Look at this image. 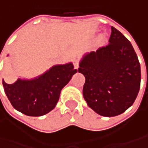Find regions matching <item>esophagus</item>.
<instances>
[{
  "label": "esophagus",
  "mask_w": 148,
  "mask_h": 148,
  "mask_svg": "<svg viewBox=\"0 0 148 148\" xmlns=\"http://www.w3.org/2000/svg\"><path fill=\"white\" fill-rule=\"evenodd\" d=\"M73 65H74L76 69H77V68L79 67V60L77 59V58L73 59Z\"/></svg>",
  "instance_id": "1"
}]
</instances>
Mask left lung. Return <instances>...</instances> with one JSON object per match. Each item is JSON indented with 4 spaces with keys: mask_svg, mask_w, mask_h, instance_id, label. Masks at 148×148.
Here are the masks:
<instances>
[{
    "mask_svg": "<svg viewBox=\"0 0 148 148\" xmlns=\"http://www.w3.org/2000/svg\"><path fill=\"white\" fill-rule=\"evenodd\" d=\"M79 66L86 77L84 99L95 113L116 116L134 104L140 89V63L131 43L114 27L109 44L85 54Z\"/></svg>",
    "mask_w": 148,
    "mask_h": 148,
    "instance_id": "8db88e82",
    "label": "left lung"
}]
</instances>
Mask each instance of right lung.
I'll list each match as a JSON object with an SVG mask.
<instances>
[{"label":"right lung","mask_w":148,"mask_h":148,"mask_svg":"<svg viewBox=\"0 0 148 148\" xmlns=\"http://www.w3.org/2000/svg\"><path fill=\"white\" fill-rule=\"evenodd\" d=\"M77 71L71 62L55 65L34 79L19 78L13 84H7L3 80V87L16 110L28 116H42L53 110L62 89Z\"/></svg>","instance_id":"obj_1"}]
</instances>
